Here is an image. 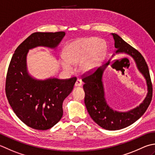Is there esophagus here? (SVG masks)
Listing matches in <instances>:
<instances>
[{
	"label": "esophagus",
	"mask_w": 155,
	"mask_h": 155,
	"mask_svg": "<svg viewBox=\"0 0 155 155\" xmlns=\"http://www.w3.org/2000/svg\"><path fill=\"white\" fill-rule=\"evenodd\" d=\"M82 84H83V82H82V81L79 79V78H78L77 81H76L74 85L75 87H81Z\"/></svg>",
	"instance_id": "obj_1"
}]
</instances>
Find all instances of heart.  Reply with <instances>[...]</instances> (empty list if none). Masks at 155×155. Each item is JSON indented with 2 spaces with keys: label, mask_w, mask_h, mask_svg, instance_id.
Masks as SVG:
<instances>
[{
  "label": "heart",
  "mask_w": 155,
  "mask_h": 155,
  "mask_svg": "<svg viewBox=\"0 0 155 155\" xmlns=\"http://www.w3.org/2000/svg\"><path fill=\"white\" fill-rule=\"evenodd\" d=\"M107 51L105 45L95 38H81L66 47L65 56H61L60 62L66 72L73 71V64H79L83 73L92 72L102 61Z\"/></svg>",
  "instance_id": "b5f03b06"
}]
</instances>
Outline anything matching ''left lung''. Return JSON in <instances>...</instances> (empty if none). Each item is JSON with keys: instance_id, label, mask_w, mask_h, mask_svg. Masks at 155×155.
Segmentation results:
<instances>
[{"instance_id": "obj_1", "label": "left lung", "mask_w": 155, "mask_h": 155, "mask_svg": "<svg viewBox=\"0 0 155 155\" xmlns=\"http://www.w3.org/2000/svg\"><path fill=\"white\" fill-rule=\"evenodd\" d=\"M115 41L116 54H126L131 56L136 67L143 75L147 82V95L139 106L128 111H117L111 108L106 101L105 91L103 83V74L105 69L110 64V60L99 68L94 73L83 78L84 83L83 89L85 93L84 104L94 122L101 128L107 130H117L126 128L138 120L149 106L153 95L148 66L142 54L132 47L116 33H112ZM115 54L112 55V57Z\"/></svg>"}]
</instances>
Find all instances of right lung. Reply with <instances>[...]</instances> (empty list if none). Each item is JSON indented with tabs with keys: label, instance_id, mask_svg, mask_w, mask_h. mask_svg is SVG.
Wrapping results in <instances>:
<instances>
[{
	"label": "right lung",
	"instance_id": "obj_1",
	"mask_svg": "<svg viewBox=\"0 0 155 155\" xmlns=\"http://www.w3.org/2000/svg\"><path fill=\"white\" fill-rule=\"evenodd\" d=\"M64 35V31L32 33L15 50L9 64L6 95L17 116L33 129L48 130L59 122L63 115V101L72 92L77 78H33L27 71V54L39 46L56 49Z\"/></svg>",
	"mask_w": 155,
	"mask_h": 155
}]
</instances>
